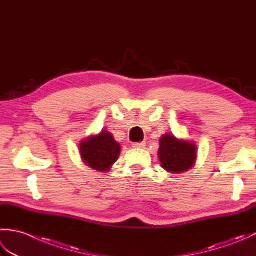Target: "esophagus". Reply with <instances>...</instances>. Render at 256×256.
I'll return each mask as SVG.
<instances>
[{
  "label": "esophagus",
  "mask_w": 256,
  "mask_h": 256,
  "mask_svg": "<svg viewBox=\"0 0 256 256\" xmlns=\"http://www.w3.org/2000/svg\"><path fill=\"white\" fill-rule=\"evenodd\" d=\"M146 146L145 142H140V143H134L133 144V148H144Z\"/></svg>",
  "instance_id": "obj_1"
}]
</instances>
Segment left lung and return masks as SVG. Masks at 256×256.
I'll list each match as a JSON object with an SVG mask.
<instances>
[{
  "mask_svg": "<svg viewBox=\"0 0 256 256\" xmlns=\"http://www.w3.org/2000/svg\"><path fill=\"white\" fill-rule=\"evenodd\" d=\"M158 158L162 167L168 172L179 174L189 170L197 158V148L194 142L178 140L172 134L160 138Z\"/></svg>",
  "mask_w": 256,
  "mask_h": 256,
  "instance_id": "left-lung-1",
  "label": "left lung"
}]
</instances>
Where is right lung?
Wrapping results in <instances>:
<instances>
[{
  "mask_svg": "<svg viewBox=\"0 0 256 256\" xmlns=\"http://www.w3.org/2000/svg\"><path fill=\"white\" fill-rule=\"evenodd\" d=\"M79 150L86 166L98 172H106L118 160L121 146L110 132L102 130L100 134L81 140Z\"/></svg>",
  "mask_w": 256,
  "mask_h": 256,
  "instance_id": "obj_1",
  "label": "right lung"
}]
</instances>
